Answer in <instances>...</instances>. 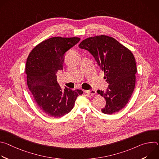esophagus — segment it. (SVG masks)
<instances>
[{"mask_svg": "<svg viewBox=\"0 0 159 159\" xmlns=\"http://www.w3.org/2000/svg\"><path fill=\"white\" fill-rule=\"evenodd\" d=\"M84 92L87 94H90V95H94L96 94V90H84Z\"/></svg>", "mask_w": 159, "mask_h": 159, "instance_id": "obj_1", "label": "esophagus"}]
</instances>
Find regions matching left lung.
Segmentation results:
<instances>
[{"label": "left lung", "mask_w": 159, "mask_h": 159, "mask_svg": "<svg viewBox=\"0 0 159 159\" xmlns=\"http://www.w3.org/2000/svg\"><path fill=\"white\" fill-rule=\"evenodd\" d=\"M91 54L109 84L106 92L98 90L106 99L101 111L111 115L121 110L128 102L135 85L137 66L130 50L112 37L105 35L90 37L79 45Z\"/></svg>", "instance_id": "8db88e82"}]
</instances>
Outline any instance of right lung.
<instances>
[{
  "mask_svg": "<svg viewBox=\"0 0 159 159\" xmlns=\"http://www.w3.org/2000/svg\"><path fill=\"white\" fill-rule=\"evenodd\" d=\"M80 41L79 38L53 37L43 41L30 53L26 65L27 84L38 107L54 118L71 111L81 90H62L57 73L63 69L65 53Z\"/></svg>",
  "mask_w": 159,
  "mask_h": 159,
  "instance_id": "right-lung-1",
  "label": "right lung"
}]
</instances>
